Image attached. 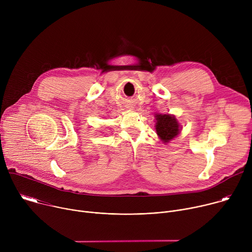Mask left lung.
Wrapping results in <instances>:
<instances>
[{
    "label": "left lung",
    "instance_id": "8db88e82",
    "mask_svg": "<svg viewBox=\"0 0 252 252\" xmlns=\"http://www.w3.org/2000/svg\"><path fill=\"white\" fill-rule=\"evenodd\" d=\"M156 131L160 140L166 145L181 133L183 126L178 123L174 115L156 114Z\"/></svg>",
    "mask_w": 252,
    "mask_h": 252
}]
</instances>
